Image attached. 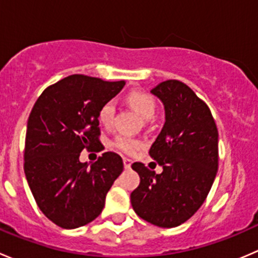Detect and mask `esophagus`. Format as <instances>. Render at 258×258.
Wrapping results in <instances>:
<instances>
[{
    "instance_id": "34e87169",
    "label": "esophagus",
    "mask_w": 258,
    "mask_h": 258,
    "mask_svg": "<svg viewBox=\"0 0 258 258\" xmlns=\"http://www.w3.org/2000/svg\"><path fill=\"white\" fill-rule=\"evenodd\" d=\"M131 165H132V161L128 160V158H123V166L126 170H128V168H131Z\"/></svg>"
}]
</instances>
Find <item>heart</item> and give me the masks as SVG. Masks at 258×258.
Returning a JSON list of instances; mask_svg holds the SVG:
<instances>
[{
	"instance_id": "b5f03b06",
	"label": "heart",
	"mask_w": 258,
	"mask_h": 258,
	"mask_svg": "<svg viewBox=\"0 0 258 258\" xmlns=\"http://www.w3.org/2000/svg\"><path fill=\"white\" fill-rule=\"evenodd\" d=\"M127 102L140 113V116L145 119H151L156 113V102L150 95L141 92V91H132L127 95ZM114 103L112 101H107L103 103L98 110V121L102 124H110L113 119ZM113 147L124 153H134L137 148L141 147V142L127 135H118L112 142Z\"/></svg>"
}]
</instances>
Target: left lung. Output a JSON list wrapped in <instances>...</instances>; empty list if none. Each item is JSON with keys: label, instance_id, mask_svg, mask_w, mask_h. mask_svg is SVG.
<instances>
[{"label": "left lung", "instance_id": "left-lung-1", "mask_svg": "<svg viewBox=\"0 0 258 258\" xmlns=\"http://www.w3.org/2000/svg\"><path fill=\"white\" fill-rule=\"evenodd\" d=\"M151 93L165 108V124L150 148L163 171L132 165L141 181L131 205L147 222L171 228L192 217L209 195L218 168V131L206 103L184 83L165 81Z\"/></svg>", "mask_w": 258, "mask_h": 258}]
</instances>
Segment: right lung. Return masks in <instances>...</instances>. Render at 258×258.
Instances as JSON below:
<instances>
[{
	"instance_id": "obj_1",
	"label": "right lung",
	"mask_w": 258,
	"mask_h": 258,
	"mask_svg": "<svg viewBox=\"0 0 258 258\" xmlns=\"http://www.w3.org/2000/svg\"><path fill=\"white\" fill-rule=\"evenodd\" d=\"M123 86V81L72 75L46 88L31 111L26 179L43 215L59 227L72 230L95 220L123 171L122 158L114 152L102 153L92 165L80 161L85 148H103L98 110Z\"/></svg>"
}]
</instances>
